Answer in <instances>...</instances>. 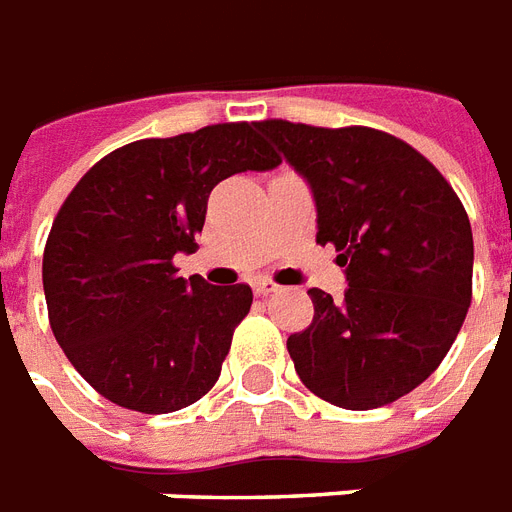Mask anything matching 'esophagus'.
<instances>
[{
    "instance_id": "esophagus-1",
    "label": "esophagus",
    "mask_w": 512,
    "mask_h": 512,
    "mask_svg": "<svg viewBox=\"0 0 512 512\" xmlns=\"http://www.w3.org/2000/svg\"><path fill=\"white\" fill-rule=\"evenodd\" d=\"M279 284H273L271 279H257L255 281V295H260V297H268V295H273V292H279Z\"/></svg>"
}]
</instances>
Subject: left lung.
I'll use <instances>...</instances> for the list:
<instances>
[{
    "label": "left lung",
    "instance_id": "1",
    "mask_svg": "<svg viewBox=\"0 0 512 512\" xmlns=\"http://www.w3.org/2000/svg\"><path fill=\"white\" fill-rule=\"evenodd\" d=\"M316 201V241L335 244L348 289H311V327L287 348L311 393L377 409L425 382L452 348L473 292V231L444 175L369 127L257 122Z\"/></svg>",
    "mask_w": 512,
    "mask_h": 512
}]
</instances>
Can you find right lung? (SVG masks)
<instances>
[{"mask_svg": "<svg viewBox=\"0 0 512 512\" xmlns=\"http://www.w3.org/2000/svg\"><path fill=\"white\" fill-rule=\"evenodd\" d=\"M279 162L255 124H212L116 148L68 193L44 247V300L52 335L100 396L167 414L215 385L252 289L185 281L172 260L196 249L220 180Z\"/></svg>", "mask_w": 512, "mask_h": 512, "instance_id": "1", "label": "right lung"}]
</instances>
